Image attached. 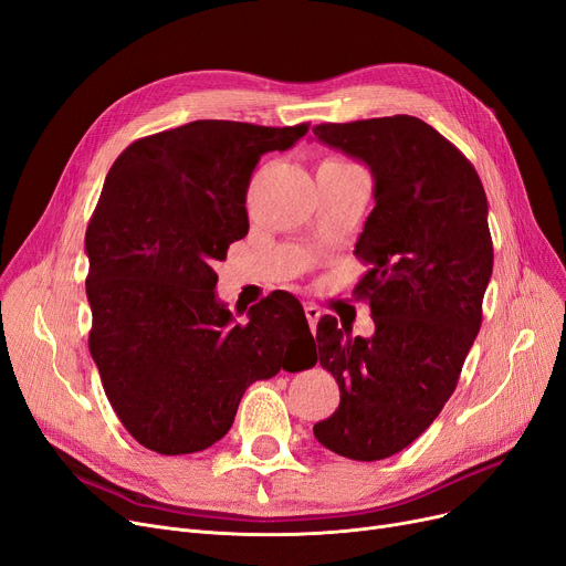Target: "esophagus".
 <instances>
[{"instance_id": "obj_1", "label": "esophagus", "mask_w": 566, "mask_h": 566, "mask_svg": "<svg viewBox=\"0 0 566 566\" xmlns=\"http://www.w3.org/2000/svg\"><path fill=\"white\" fill-rule=\"evenodd\" d=\"M305 316H307V322H310V328L314 331L316 322H318V318H322V310H318L314 303H305Z\"/></svg>"}]
</instances>
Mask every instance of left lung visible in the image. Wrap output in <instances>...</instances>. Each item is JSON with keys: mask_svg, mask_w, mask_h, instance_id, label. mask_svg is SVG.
Segmentation results:
<instances>
[{"mask_svg": "<svg viewBox=\"0 0 566 566\" xmlns=\"http://www.w3.org/2000/svg\"><path fill=\"white\" fill-rule=\"evenodd\" d=\"M312 132L375 180L354 250L373 265L356 293L370 301L375 335L342 332L335 316L318 322V363L339 386V407L314 437L337 455L384 460L430 428L476 339L493 275L488 201L470 159L419 117Z\"/></svg>", "mask_w": 566, "mask_h": 566, "instance_id": "left-lung-1", "label": "left lung"}]
</instances>
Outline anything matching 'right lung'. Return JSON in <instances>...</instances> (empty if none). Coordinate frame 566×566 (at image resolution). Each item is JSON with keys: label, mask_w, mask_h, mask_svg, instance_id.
I'll return each mask as SVG.
<instances>
[{"label": "right lung", "mask_w": 566, "mask_h": 566, "mask_svg": "<svg viewBox=\"0 0 566 566\" xmlns=\"http://www.w3.org/2000/svg\"><path fill=\"white\" fill-rule=\"evenodd\" d=\"M307 129L196 119L134 140L111 166L85 233L90 354L117 419L145 449L212 447L248 386L275 377L289 349L312 339L286 291L235 324L212 270L248 235L244 196L261 155L289 150Z\"/></svg>", "instance_id": "obj_1"}]
</instances>
